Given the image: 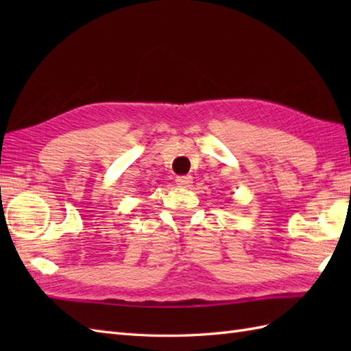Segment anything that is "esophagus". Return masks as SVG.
I'll return each instance as SVG.
<instances>
[{"mask_svg":"<svg viewBox=\"0 0 351 351\" xmlns=\"http://www.w3.org/2000/svg\"><path fill=\"white\" fill-rule=\"evenodd\" d=\"M176 184L180 185V187H190L193 184V178L190 175H185V176H178L176 178Z\"/></svg>","mask_w":351,"mask_h":351,"instance_id":"34e87169","label":"esophagus"}]
</instances>
